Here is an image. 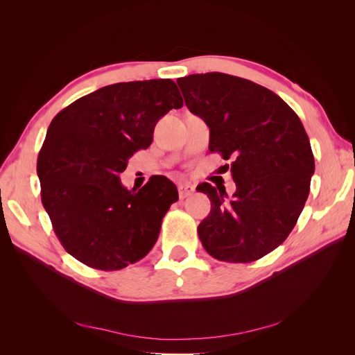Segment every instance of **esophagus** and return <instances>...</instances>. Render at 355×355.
<instances>
[{"mask_svg": "<svg viewBox=\"0 0 355 355\" xmlns=\"http://www.w3.org/2000/svg\"><path fill=\"white\" fill-rule=\"evenodd\" d=\"M178 191H179V197H180L182 200H184V198H187V197L194 194L196 189H194V187L189 185V184H182V185H179Z\"/></svg>", "mask_w": 355, "mask_h": 355, "instance_id": "34e87169", "label": "esophagus"}]
</instances>
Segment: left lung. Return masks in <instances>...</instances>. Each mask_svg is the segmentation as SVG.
Returning a JSON list of instances; mask_svg holds the SVG:
<instances>
[{
  "instance_id": "1",
  "label": "left lung",
  "mask_w": 355,
  "mask_h": 355,
  "mask_svg": "<svg viewBox=\"0 0 355 355\" xmlns=\"http://www.w3.org/2000/svg\"><path fill=\"white\" fill-rule=\"evenodd\" d=\"M176 83L210 128V153L232 161L237 187L228 198L198 185L211 202L197 230L204 249L223 262L261 259L292 232L308 198L315 164L305 128L280 96L253 81L207 72Z\"/></svg>"
}]
</instances>
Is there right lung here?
Returning <instances> with one entry per match:
<instances>
[{"label": "right lung", "instance_id": "right-lung-1", "mask_svg": "<svg viewBox=\"0 0 355 355\" xmlns=\"http://www.w3.org/2000/svg\"><path fill=\"white\" fill-rule=\"evenodd\" d=\"M184 105L171 80L106 85L72 102L49 125L37 161L41 201L65 250L94 270L116 271L153 249L179 200L167 178L123 187L128 158L153 144L154 127Z\"/></svg>", "mask_w": 355, "mask_h": 355}]
</instances>
